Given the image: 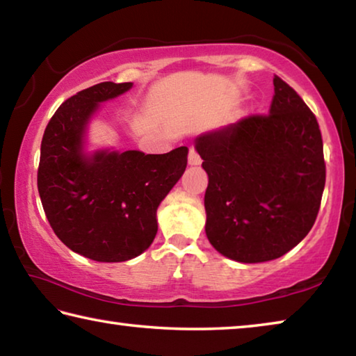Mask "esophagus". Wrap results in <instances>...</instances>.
<instances>
[{"label":"esophagus","mask_w":356,"mask_h":356,"mask_svg":"<svg viewBox=\"0 0 356 356\" xmlns=\"http://www.w3.org/2000/svg\"><path fill=\"white\" fill-rule=\"evenodd\" d=\"M188 165H191V166L201 165V156L197 155L195 149H190V152H188Z\"/></svg>","instance_id":"obj_1"}]
</instances>
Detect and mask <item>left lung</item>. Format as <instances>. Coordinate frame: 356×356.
I'll list each match as a JSON object with an SVG mask.
<instances>
[{
  "label": "left lung",
  "instance_id": "8db88e82",
  "mask_svg": "<svg viewBox=\"0 0 356 356\" xmlns=\"http://www.w3.org/2000/svg\"><path fill=\"white\" fill-rule=\"evenodd\" d=\"M273 86L268 114L195 140L209 176L206 236L220 254L243 264L278 259L308 236L325 186L316 116L280 76Z\"/></svg>",
  "mask_w": 356,
  "mask_h": 356
}]
</instances>
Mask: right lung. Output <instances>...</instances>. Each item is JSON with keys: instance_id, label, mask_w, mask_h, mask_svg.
<instances>
[{"instance_id": "add662e5", "label": "right lung", "mask_w": 356, "mask_h": 356, "mask_svg": "<svg viewBox=\"0 0 356 356\" xmlns=\"http://www.w3.org/2000/svg\"><path fill=\"white\" fill-rule=\"evenodd\" d=\"M134 83H99L58 108L40 144L38 188L58 238L97 262L130 261L159 231L156 209L179 182L188 149L168 154L88 150V129L100 104Z\"/></svg>"}]
</instances>
